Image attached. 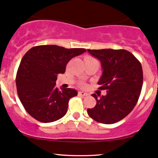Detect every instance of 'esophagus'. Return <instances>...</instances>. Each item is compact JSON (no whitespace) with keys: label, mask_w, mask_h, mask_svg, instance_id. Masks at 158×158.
<instances>
[{"label":"esophagus","mask_w":158,"mask_h":158,"mask_svg":"<svg viewBox=\"0 0 158 158\" xmlns=\"http://www.w3.org/2000/svg\"><path fill=\"white\" fill-rule=\"evenodd\" d=\"M79 96H81V97H85V96L88 95V93H86V92L85 91H79V93H78Z\"/></svg>","instance_id":"1"}]
</instances>
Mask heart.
<instances>
[{"label":"heart","instance_id":"b5f03b06","mask_svg":"<svg viewBox=\"0 0 158 158\" xmlns=\"http://www.w3.org/2000/svg\"><path fill=\"white\" fill-rule=\"evenodd\" d=\"M90 60H95V59H92V58H87L86 60H85V61H90Z\"/></svg>","mask_w":158,"mask_h":158}]
</instances>
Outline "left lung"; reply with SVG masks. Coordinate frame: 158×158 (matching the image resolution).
Segmentation results:
<instances>
[{"mask_svg":"<svg viewBox=\"0 0 158 158\" xmlns=\"http://www.w3.org/2000/svg\"><path fill=\"white\" fill-rule=\"evenodd\" d=\"M88 51L100 61L102 74L98 81L99 89L107 90L106 95L100 97L92 94L97 104L93 108H88V114L98 123L113 124L125 118L137 104L143 86L142 66L126 50Z\"/></svg>","mask_w":158,"mask_h":158,"instance_id":"left-lung-1","label":"left lung"}]
</instances>
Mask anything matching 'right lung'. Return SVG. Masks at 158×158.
Masks as SVG:
<instances>
[{
	"instance_id": "obj_1",
	"label": "right lung",
	"mask_w": 158,
	"mask_h": 158,
	"mask_svg": "<svg viewBox=\"0 0 158 158\" xmlns=\"http://www.w3.org/2000/svg\"><path fill=\"white\" fill-rule=\"evenodd\" d=\"M85 51L84 48L39 45L23 56L16 75L17 91L23 108L36 120L51 123L66 114L69 99L78 92L72 88L58 89L57 76L64 73L70 59Z\"/></svg>"
}]
</instances>
